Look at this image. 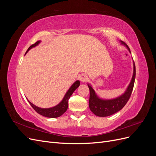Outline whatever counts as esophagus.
<instances>
[{"label":"esophagus","mask_w":156,"mask_h":156,"mask_svg":"<svg viewBox=\"0 0 156 156\" xmlns=\"http://www.w3.org/2000/svg\"><path fill=\"white\" fill-rule=\"evenodd\" d=\"M87 79H88V77H87V75H86L85 74H81L79 76V80L83 83L87 81Z\"/></svg>","instance_id":"34e87169"}]
</instances>
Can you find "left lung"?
Returning <instances> with one entry per match:
<instances>
[{
  "label": "left lung",
  "instance_id": "8db88e82",
  "mask_svg": "<svg viewBox=\"0 0 156 156\" xmlns=\"http://www.w3.org/2000/svg\"><path fill=\"white\" fill-rule=\"evenodd\" d=\"M122 45L126 46L131 53L129 47L125 44L124 41H120ZM133 62V73L132 76L131 82L129 83L126 91L121 96L116 97V98L110 99V100H105L99 97L96 93L90 84H87L90 90V98H89V107L90 111L94 115L100 116L105 117L111 116L115 113L119 112L123 108L127 103V101L131 96V94L133 90L135 79V66Z\"/></svg>",
  "mask_w": 156,
  "mask_h": 156
}]
</instances>
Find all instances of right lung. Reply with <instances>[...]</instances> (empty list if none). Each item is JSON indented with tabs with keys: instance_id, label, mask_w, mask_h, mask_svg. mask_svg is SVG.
<instances>
[{
	"instance_id": "1",
	"label": "right lung",
	"mask_w": 156,
	"mask_h": 156,
	"mask_svg": "<svg viewBox=\"0 0 156 156\" xmlns=\"http://www.w3.org/2000/svg\"><path fill=\"white\" fill-rule=\"evenodd\" d=\"M41 42L40 40L36 41L34 44L32 45L31 46L29 47V48L28 49V50L27 51L26 53H27V52L29 51L30 49H32V48H34V47L37 46ZM25 53V55H26ZM80 85V81L79 80L75 81L71 87L69 88L68 90L67 91V92L66 93L64 97L63 98L62 100L61 101L58 105H56V106H54L53 107L51 108H40L36 106L35 105L33 104L30 101H29V100H27L29 101V103L30 104V105L32 106V107L34 108V109L38 113V114L48 117V118H57L60 116L61 115H62L64 113L67 111L68 107V100L69 98L71 97V96L72 95V94L73 93V92L76 90Z\"/></svg>"
}]
</instances>
